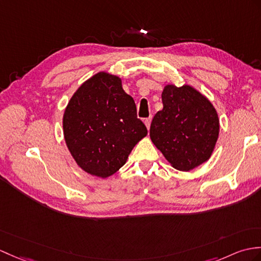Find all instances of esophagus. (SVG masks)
Returning <instances> with one entry per match:
<instances>
[{
	"instance_id": "1",
	"label": "esophagus",
	"mask_w": 261,
	"mask_h": 261,
	"mask_svg": "<svg viewBox=\"0 0 261 261\" xmlns=\"http://www.w3.org/2000/svg\"><path fill=\"white\" fill-rule=\"evenodd\" d=\"M151 117H149V118H147V119H144V124H145V126H147L148 128V130L150 129V125H151Z\"/></svg>"
}]
</instances>
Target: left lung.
Returning a JSON list of instances; mask_svg holds the SVG:
<instances>
[{
  "label": "left lung",
  "instance_id": "1",
  "mask_svg": "<svg viewBox=\"0 0 261 261\" xmlns=\"http://www.w3.org/2000/svg\"><path fill=\"white\" fill-rule=\"evenodd\" d=\"M163 109L150 126V138L172 167L189 171L207 161L219 135V119L208 99L189 86L169 84Z\"/></svg>",
  "mask_w": 261,
  "mask_h": 261
}]
</instances>
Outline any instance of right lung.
<instances>
[{"label": "right lung", "instance_id": "right-lung-1", "mask_svg": "<svg viewBox=\"0 0 261 261\" xmlns=\"http://www.w3.org/2000/svg\"><path fill=\"white\" fill-rule=\"evenodd\" d=\"M66 145L84 171L107 178L122 167L133 147L147 136L132 96L118 76L106 72L84 82L63 116Z\"/></svg>", "mask_w": 261, "mask_h": 261}]
</instances>
